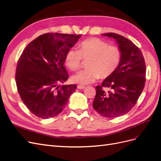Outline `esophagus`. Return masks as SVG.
<instances>
[{"instance_id":"obj_1","label":"esophagus","mask_w":161,"mask_h":161,"mask_svg":"<svg viewBox=\"0 0 161 161\" xmlns=\"http://www.w3.org/2000/svg\"><path fill=\"white\" fill-rule=\"evenodd\" d=\"M77 88H78L79 89H84V88H85V86L79 85L78 86H77Z\"/></svg>"}]
</instances>
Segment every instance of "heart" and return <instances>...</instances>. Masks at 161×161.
<instances>
[{
  "mask_svg": "<svg viewBox=\"0 0 161 161\" xmlns=\"http://www.w3.org/2000/svg\"><path fill=\"white\" fill-rule=\"evenodd\" d=\"M82 58L89 59L88 69L83 70L72 77V80L82 85L97 81L100 76L106 79L118 69L122 60L120 49L98 38H91L82 41L79 50L70 49L65 57V63L72 71L78 70L82 65Z\"/></svg>",
  "mask_w": 161,
  "mask_h": 161,
  "instance_id": "obj_1",
  "label": "heart"
}]
</instances>
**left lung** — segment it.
Returning a JSON list of instances; mask_svg holds the SVG:
<instances>
[{"label":"left lung","instance_id":"obj_1","mask_svg":"<svg viewBox=\"0 0 161 161\" xmlns=\"http://www.w3.org/2000/svg\"><path fill=\"white\" fill-rule=\"evenodd\" d=\"M102 35L115 39L122 60L114 73L96 86L92 106L104 117H118L129 112L141 95L146 80V64L141 51L130 40L113 32Z\"/></svg>","mask_w":161,"mask_h":161}]
</instances>
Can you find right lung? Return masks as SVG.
<instances>
[{
    "mask_svg": "<svg viewBox=\"0 0 161 161\" xmlns=\"http://www.w3.org/2000/svg\"><path fill=\"white\" fill-rule=\"evenodd\" d=\"M81 35L46 33L31 41L18 60L15 80L22 101L30 111L46 119L61 113L76 85L68 80L66 54Z\"/></svg>",
    "mask_w": 161,
    "mask_h": 161,
    "instance_id": "add662e5",
    "label": "right lung"
}]
</instances>
